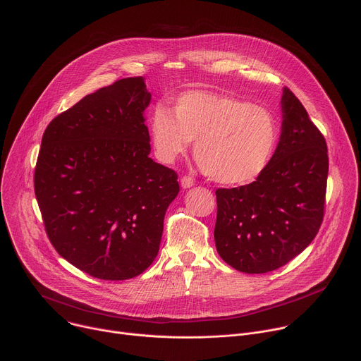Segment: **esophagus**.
I'll return each instance as SVG.
<instances>
[{
    "instance_id": "obj_1",
    "label": "esophagus",
    "mask_w": 361,
    "mask_h": 361,
    "mask_svg": "<svg viewBox=\"0 0 361 361\" xmlns=\"http://www.w3.org/2000/svg\"><path fill=\"white\" fill-rule=\"evenodd\" d=\"M180 183H181V187H183V188H190V187H192V185H194V180H192L190 176H184V177H181Z\"/></svg>"
}]
</instances>
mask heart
<instances>
[{
  "instance_id": "obj_1",
  "label": "heart",
  "mask_w": 361,
  "mask_h": 361,
  "mask_svg": "<svg viewBox=\"0 0 361 361\" xmlns=\"http://www.w3.org/2000/svg\"><path fill=\"white\" fill-rule=\"evenodd\" d=\"M154 154L174 163L194 144L201 169L224 185L254 181L270 164L279 144V123L264 107L213 91L178 95L170 111L154 109L149 118Z\"/></svg>"
}]
</instances>
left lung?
<instances>
[{
  "instance_id": "obj_1",
  "label": "left lung",
  "mask_w": 361,
  "mask_h": 361,
  "mask_svg": "<svg viewBox=\"0 0 361 361\" xmlns=\"http://www.w3.org/2000/svg\"><path fill=\"white\" fill-rule=\"evenodd\" d=\"M281 111V135L267 169L251 184L216 191V247L241 273L262 274L287 264L323 223L326 140L287 87Z\"/></svg>"
}]
</instances>
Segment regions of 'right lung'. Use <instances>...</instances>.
Wrapping results in <instances>:
<instances>
[{"mask_svg":"<svg viewBox=\"0 0 361 361\" xmlns=\"http://www.w3.org/2000/svg\"><path fill=\"white\" fill-rule=\"evenodd\" d=\"M151 94L130 77L85 95L44 131L34 190L47 235L74 267L127 280L156 260L180 185L152 161L144 110Z\"/></svg>","mask_w":361,"mask_h":361,"instance_id":"add662e5","label":"right lung"}]
</instances>
